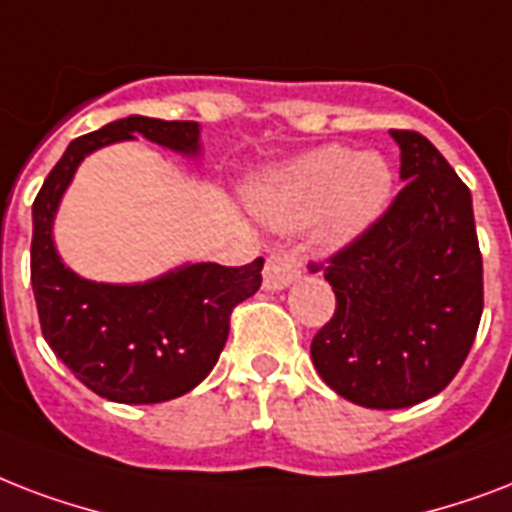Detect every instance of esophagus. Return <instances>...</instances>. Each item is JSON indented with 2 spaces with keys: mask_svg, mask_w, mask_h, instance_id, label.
I'll return each mask as SVG.
<instances>
[{
  "mask_svg": "<svg viewBox=\"0 0 512 512\" xmlns=\"http://www.w3.org/2000/svg\"><path fill=\"white\" fill-rule=\"evenodd\" d=\"M301 275V256L296 251H275L269 253L267 267H264V288L280 291Z\"/></svg>",
  "mask_w": 512,
  "mask_h": 512,
  "instance_id": "1",
  "label": "esophagus"
}]
</instances>
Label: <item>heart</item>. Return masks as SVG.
I'll list each match as a JSON object with an SVG mask.
<instances>
[{
	"mask_svg": "<svg viewBox=\"0 0 512 512\" xmlns=\"http://www.w3.org/2000/svg\"><path fill=\"white\" fill-rule=\"evenodd\" d=\"M392 194V170L379 154H358L347 146H320L277 170L256 194L264 219L277 227L318 221L331 245L366 232Z\"/></svg>",
	"mask_w": 512,
	"mask_h": 512,
	"instance_id": "1",
	"label": "heart"
}]
</instances>
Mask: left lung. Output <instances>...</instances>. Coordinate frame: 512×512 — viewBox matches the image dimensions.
Here are the masks:
<instances>
[{
	"label": "left lung",
	"mask_w": 512,
	"mask_h": 512,
	"mask_svg": "<svg viewBox=\"0 0 512 512\" xmlns=\"http://www.w3.org/2000/svg\"><path fill=\"white\" fill-rule=\"evenodd\" d=\"M390 136L406 186L366 232L320 264L336 310L310 347L323 382L366 408L438 395L465 363L483 312L470 189L425 136Z\"/></svg>",
	"instance_id": "left-lung-1"
}]
</instances>
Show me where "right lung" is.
I'll return each mask as SVG.
<instances>
[{
  "label": "right lung",
  "instance_id": "right-lung-1",
  "mask_svg": "<svg viewBox=\"0 0 512 512\" xmlns=\"http://www.w3.org/2000/svg\"><path fill=\"white\" fill-rule=\"evenodd\" d=\"M144 136L173 152H200V125L125 117L74 138L34 200L31 285L45 342L87 390L114 403H162L211 374L240 301L259 291L264 259L245 267L184 264L136 285L93 283L71 272L53 243V219L87 154Z\"/></svg>",
  "mask_w": 512,
  "mask_h": 512
}]
</instances>
